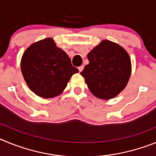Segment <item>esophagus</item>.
<instances>
[{
    "label": "esophagus",
    "instance_id": "1",
    "mask_svg": "<svg viewBox=\"0 0 156 156\" xmlns=\"http://www.w3.org/2000/svg\"><path fill=\"white\" fill-rule=\"evenodd\" d=\"M78 69H79V72L80 73H81V72L83 71V66H80L79 68H78Z\"/></svg>",
    "mask_w": 156,
    "mask_h": 156
}]
</instances>
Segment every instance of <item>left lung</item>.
Listing matches in <instances>:
<instances>
[{"label": "left lung", "mask_w": 156, "mask_h": 156, "mask_svg": "<svg viewBox=\"0 0 156 156\" xmlns=\"http://www.w3.org/2000/svg\"><path fill=\"white\" fill-rule=\"evenodd\" d=\"M87 59L89 64L80 74L95 97L108 100L126 87L131 74V61L122 47L104 40L87 54Z\"/></svg>", "instance_id": "8db88e82"}]
</instances>
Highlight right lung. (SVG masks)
I'll list each match as a JSON object with an SVG mask.
<instances>
[{"mask_svg": "<svg viewBox=\"0 0 156 156\" xmlns=\"http://www.w3.org/2000/svg\"><path fill=\"white\" fill-rule=\"evenodd\" d=\"M21 71L30 90L44 98L61 94L72 76L79 73L51 38L37 41L25 51Z\"/></svg>", "mask_w": 156, "mask_h": 156, "instance_id": "1", "label": "right lung"}]
</instances>
